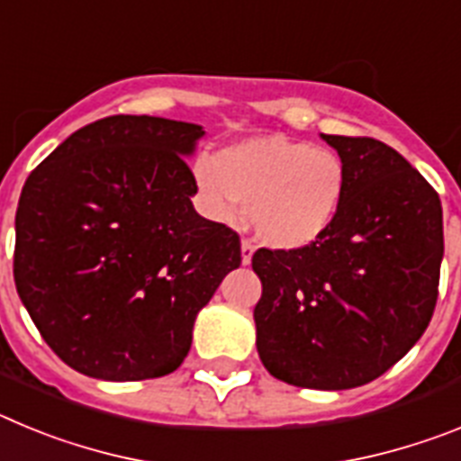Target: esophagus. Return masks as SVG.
I'll return each mask as SVG.
<instances>
[{"instance_id": "34e87169", "label": "esophagus", "mask_w": 461, "mask_h": 461, "mask_svg": "<svg viewBox=\"0 0 461 461\" xmlns=\"http://www.w3.org/2000/svg\"><path fill=\"white\" fill-rule=\"evenodd\" d=\"M254 249H256V244L251 242V240L244 238L242 240V263H244V266H249V263H251V256H254Z\"/></svg>"}]
</instances>
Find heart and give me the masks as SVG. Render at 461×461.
<instances>
[{
	"instance_id": "obj_1",
	"label": "heart",
	"mask_w": 461,
	"mask_h": 461,
	"mask_svg": "<svg viewBox=\"0 0 461 461\" xmlns=\"http://www.w3.org/2000/svg\"><path fill=\"white\" fill-rule=\"evenodd\" d=\"M194 177L212 219L235 221L249 205L256 235L275 249H303L325 238L348 191L339 152L286 136L249 138L201 157Z\"/></svg>"
}]
</instances>
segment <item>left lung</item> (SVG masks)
I'll use <instances>...</instances> for the list:
<instances>
[{"label": "left lung", "instance_id": "8db88e82", "mask_svg": "<svg viewBox=\"0 0 461 461\" xmlns=\"http://www.w3.org/2000/svg\"><path fill=\"white\" fill-rule=\"evenodd\" d=\"M348 168L335 226L303 249H258L256 346L267 372L297 388L374 381L420 339L437 307L443 210L397 149L325 136Z\"/></svg>", "mask_w": 461, "mask_h": 461}]
</instances>
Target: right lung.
<instances>
[{
  "label": "right lung",
  "mask_w": 461,
  "mask_h": 461,
  "mask_svg": "<svg viewBox=\"0 0 461 461\" xmlns=\"http://www.w3.org/2000/svg\"><path fill=\"white\" fill-rule=\"evenodd\" d=\"M198 124L113 115L83 126L27 177L15 212L14 279L68 367L104 381L166 376L223 276L240 235L191 205L186 154Z\"/></svg>",
  "instance_id": "right-lung-1"
}]
</instances>
